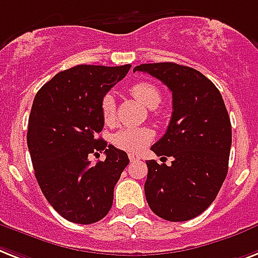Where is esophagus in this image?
Instances as JSON below:
<instances>
[{
  "mask_svg": "<svg viewBox=\"0 0 258 258\" xmlns=\"http://www.w3.org/2000/svg\"><path fill=\"white\" fill-rule=\"evenodd\" d=\"M129 160H131V161H137V160H140V157L135 153H129Z\"/></svg>",
  "mask_w": 258,
  "mask_h": 258,
  "instance_id": "34e87169",
  "label": "esophagus"
}]
</instances>
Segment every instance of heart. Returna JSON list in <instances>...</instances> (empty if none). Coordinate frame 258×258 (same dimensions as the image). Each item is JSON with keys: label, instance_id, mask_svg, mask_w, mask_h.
Masks as SVG:
<instances>
[{"label": "heart", "instance_id": "heart-1", "mask_svg": "<svg viewBox=\"0 0 258 258\" xmlns=\"http://www.w3.org/2000/svg\"><path fill=\"white\" fill-rule=\"evenodd\" d=\"M131 94L135 97L136 100H139L142 105H145L146 108L154 109L157 108L161 102V92L158 90L157 86L149 82H137L131 88ZM101 117L104 119L105 123L114 122L116 118V100L110 93L105 94L102 97L100 104ZM153 140V132L145 127L141 129H122L117 132L113 136V144L118 149L126 150V152H133L139 153L144 150L146 146L149 145Z\"/></svg>", "mask_w": 258, "mask_h": 258}]
</instances>
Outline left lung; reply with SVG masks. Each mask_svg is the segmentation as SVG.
Returning <instances> with one entry per match:
<instances>
[{"label":"left lung","instance_id":"8db88e82","mask_svg":"<svg viewBox=\"0 0 258 258\" xmlns=\"http://www.w3.org/2000/svg\"><path fill=\"white\" fill-rule=\"evenodd\" d=\"M149 73L168 86L173 113L166 133L150 149L170 166L146 161L145 197L158 217L187 221L207 211L228 174L232 125L221 93L193 68L173 62L142 63L133 69Z\"/></svg>","mask_w":258,"mask_h":258}]
</instances>
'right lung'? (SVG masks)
Returning <instances> with one entry per match:
<instances>
[{
    "mask_svg": "<svg viewBox=\"0 0 258 258\" xmlns=\"http://www.w3.org/2000/svg\"><path fill=\"white\" fill-rule=\"evenodd\" d=\"M129 69L77 65L55 74L34 97L28 127L34 174L45 199L68 221L93 224L112 208L129 158L98 137L104 127L100 104ZM102 150L105 161L90 164L89 154Z\"/></svg>",
    "mask_w": 258,
    "mask_h": 258,
    "instance_id": "obj_1",
    "label": "right lung"
}]
</instances>
